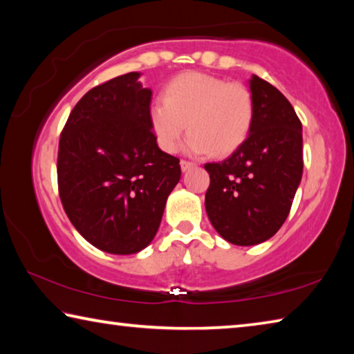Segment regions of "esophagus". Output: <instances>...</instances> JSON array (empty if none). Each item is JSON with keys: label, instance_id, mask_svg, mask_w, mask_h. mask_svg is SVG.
<instances>
[{"label": "esophagus", "instance_id": "esophagus-1", "mask_svg": "<svg viewBox=\"0 0 354 354\" xmlns=\"http://www.w3.org/2000/svg\"><path fill=\"white\" fill-rule=\"evenodd\" d=\"M192 167H195V164L194 162H190V160H181V169H183V171H187L189 169H192Z\"/></svg>", "mask_w": 354, "mask_h": 354}]
</instances>
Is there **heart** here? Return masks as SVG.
Segmentation results:
<instances>
[{"label":"heart","instance_id":"heart-1","mask_svg":"<svg viewBox=\"0 0 354 354\" xmlns=\"http://www.w3.org/2000/svg\"><path fill=\"white\" fill-rule=\"evenodd\" d=\"M149 127L158 145L175 153L185 131L187 151L225 158L248 139L254 122V101L241 82L185 71L162 88V103L149 107Z\"/></svg>","mask_w":354,"mask_h":354}]
</instances>
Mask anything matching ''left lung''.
<instances>
[{"mask_svg": "<svg viewBox=\"0 0 354 354\" xmlns=\"http://www.w3.org/2000/svg\"><path fill=\"white\" fill-rule=\"evenodd\" d=\"M250 92L254 122L248 139L227 159L205 165L207 217L225 241L242 247L277 234L303 175L301 122L289 100L256 75Z\"/></svg>", "mask_w": 354, "mask_h": 354, "instance_id": "left-lung-1", "label": "left lung"}]
</instances>
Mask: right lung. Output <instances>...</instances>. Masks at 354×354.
Returning <instances> with one entry per match:
<instances>
[{"instance_id":"add662e5","label":"right lung","mask_w":354,"mask_h":354,"mask_svg":"<svg viewBox=\"0 0 354 354\" xmlns=\"http://www.w3.org/2000/svg\"><path fill=\"white\" fill-rule=\"evenodd\" d=\"M139 76L131 71L88 91L59 140L64 211L88 243L112 254L139 253L151 243L181 178L179 159L156 142L151 91Z\"/></svg>"}]
</instances>
